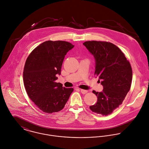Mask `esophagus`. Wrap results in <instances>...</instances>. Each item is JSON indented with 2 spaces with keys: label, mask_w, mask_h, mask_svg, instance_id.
I'll return each instance as SVG.
<instances>
[{
  "label": "esophagus",
  "mask_w": 149,
  "mask_h": 149,
  "mask_svg": "<svg viewBox=\"0 0 149 149\" xmlns=\"http://www.w3.org/2000/svg\"><path fill=\"white\" fill-rule=\"evenodd\" d=\"M80 92H81L82 94H86V93L88 92V90H83V89H80Z\"/></svg>",
  "instance_id": "esophagus-1"
}]
</instances>
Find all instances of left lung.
I'll use <instances>...</instances> for the list:
<instances>
[{
  "mask_svg": "<svg viewBox=\"0 0 149 149\" xmlns=\"http://www.w3.org/2000/svg\"><path fill=\"white\" fill-rule=\"evenodd\" d=\"M83 45L94 57V75L99 78L103 88L99 93L93 91L97 102L90 108L93 112L107 116L122 103L130 91L132 77L131 65L113 43L88 41Z\"/></svg>",
  "mask_w": 149,
  "mask_h": 149,
  "instance_id": "1",
  "label": "left lung"
}]
</instances>
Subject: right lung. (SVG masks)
<instances>
[{"label": "right lung", "instance_id": "add662e5", "mask_svg": "<svg viewBox=\"0 0 149 149\" xmlns=\"http://www.w3.org/2000/svg\"><path fill=\"white\" fill-rule=\"evenodd\" d=\"M74 46L65 41H46L32 51L23 72L26 91L34 103L47 113L62 110L73 91L56 83L64 58Z\"/></svg>", "mask_w": 149, "mask_h": 149}]
</instances>
